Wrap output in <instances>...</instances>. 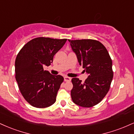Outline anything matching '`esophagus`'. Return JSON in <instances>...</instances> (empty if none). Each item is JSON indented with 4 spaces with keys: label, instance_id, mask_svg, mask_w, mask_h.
I'll return each instance as SVG.
<instances>
[{
    "label": "esophagus",
    "instance_id": "obj_1",
    "mask_svg": "<svg viewBox=\"0 0 134 134\" xmlns=\"http://www.w3.org/2000/svg\"><path fill=\"white\" fill-rule=\"evenodd\" d=\"M64 81H66V82H69V81H71V78L69 77L65 76L64 77Z\"/></svg>",
    "mask_w": 134,
    "mask_h": 134
}]
</instances>
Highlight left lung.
Returning <instances> with one entry per match:
<instances>
[{
    "mask_svg": "<svg viewBox=\"0 0 134 134\" xmlns=\"http://www.w3.org/2000/svg\"><path fill=\"white\" fill-rule=\"evenodd\" d=\"M69 41L79 65L88 74L84 83L77 77L72 79V99L80 107H94L103 99L110 90L113 77L111 57L99 41L84 39Z\"/></svg>",
    "mask_w": 134,
    "mask_h": 134,
    "instance_id": "8db88e82",
    "label": "left lung"
}]
</instances>
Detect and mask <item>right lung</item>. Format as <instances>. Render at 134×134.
I'll use <instances>...</instances> for the list:
<instances>
[{"mask_svg":"<svg viewBox=\"0 0 134 134\" xmlns=\"http://www.w3.org/2000/svg\"><path fill=\"white\" fill-rule=\"evenodd\" d=\"M67 39L38 37L24 44L15 61L16 79L21 94L34 107L44 108L56 101L57 92L64 81L62 76L44 70Z\"/></svg>","mask_w":134,"mask_h":134,"instance_id":"right-lung-1","label":"right lung"}]
</instances>
